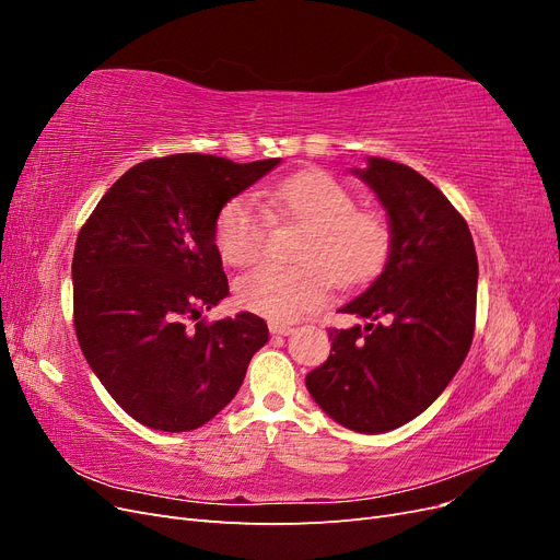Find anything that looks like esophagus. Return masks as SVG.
<instances>
[{
    "mask_svg": "<svg viewBox=\"0 0 560 560\" xmlns=\"http://www.w3.org/2000/svg\"><path fill=\"white\" fill-rule=\"evenodd\" d=\"M268 329H270V334H276V336H290L294 331V327L287 325V322H270Z\"/></svg>",
    "mask_w": 560,
    "mask_h": 560,
    "instance_id": "esophagus-1",
    "label": "esophagus"
}]
</instances>
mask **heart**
<instances>
[{"instance_id": "heart-1", "label": "heart", "mask_w": 560, "mask_h": 560, "mask_svg": "<svg viewBox=\"0 0 560 560\" xmlns=\"http://www.w3.org/2000/svg\"><path fill=\"white\" fill-rule=\"evenodd\" d=\"M273 217L306 226L299 247L303 266L266 264L235 282V301L270 319H296L327 301L329 278L360 282L385 261L389 231L374 212L358 210V198L334 175L311 171L264 191ZM270 235V215L252 196L229 200L217 217L214 243L231 266L257 261Z\"/></svg>"}]
</instances>
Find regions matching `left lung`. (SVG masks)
I'll use <instances>...</instances> for the list:
<instances>
[{
    "label": "left lung",
    "instance_id": "obj_1",
    "mask_svg": "<svg viewBox=\"0 0 560 560\" xmlns=\"http://www.w3.org/2000/svg\"><path fill=\"white\" fill-rule=\"evenodd\" d=\"M352 173L387 212L389 254L369 290L341 308L369 322L329 329L331 352L306 387L343 428L381 434L425 411L465 362L479 264L463 214L413 167L371 156Z\"/></svg>",
    "mask_w": 560,
    "mask_h": 560
}]
</instances>
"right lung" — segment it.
<instances>
[{"mask_svg":"<svg viewBox=\"0 0 560 560\" xmlns=\"http://www.w3.org/2000/svg\"><path fill=\"white\" fill-rule=\"evenodd\" d=\"M280 159L233 163L173 154L132 165L81 226L74 329L121 409L161 432L206 425L238 393L268 341L254 313L206 322L229 296L217 217Z\"/></svg>","mask_w":560,"mask_h":560,"instance_id":"right-lung-1","label":"right lung"}]
</instances>
